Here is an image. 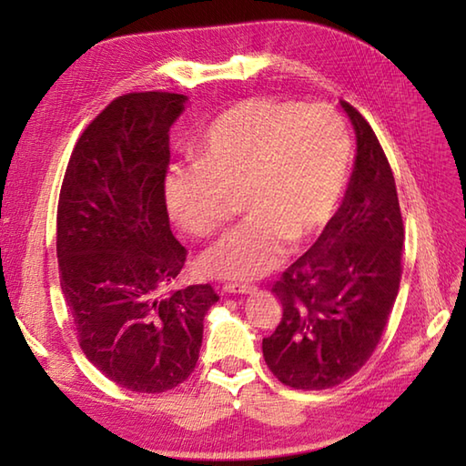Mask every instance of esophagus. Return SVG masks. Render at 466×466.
Listing matches in <instances>:
<instances>
[{"label": "esophagus", "instance_id": "1", "mask_svg": "<svg viewBox=\"0 0 466 466\" xmlns=\"http://www.w3.org/2000/svg\"><path fill=\"white\" fill-rule=\"evenodd\" d=\"M222 290H224L226 294H250L254 289H252V286L232 282V284H224Z\"/></svg>", "mask_w": 466, "mask_h": 466}]
</instances>
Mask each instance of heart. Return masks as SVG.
Wrapping results in <instances>:
<instances>
[{"instance_id":"obj_1","label":"heart","mask_w":466,"mask_h":466,"mask_svg":"<svg viewBox=\"0 0 466 466\" xmlns=\"http://www.w3.org/2000/svg\"><path fill=\"white\" fill-rule=\"evenodd\" d=\"M196 156L198 164L166 176L167 212L187 234L208 236L240 194L248 218L206 248L198 268L248 282L276 268L289 242H309L332 222L349 182L350 137L329 106L252 97L206 127Z\"/></svg>"}]
</instances>
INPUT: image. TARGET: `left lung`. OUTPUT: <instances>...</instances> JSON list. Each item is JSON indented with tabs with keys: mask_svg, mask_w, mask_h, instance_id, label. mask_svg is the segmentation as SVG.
I'll use <instances>...</instances> for the list:
<instances>
[{
	"mask_svg": "<svg viewBox=\"0 0 466 466\" xmlns=\"http://www.w3.org/2000/svg\"><path fill=\"white\" fill-rule=\"evenodd\" d=\"M340 106L356 136L349 190L319 240L272 289L282 320L262 340L272 374L296 390L330 389L362 369L400 284L404 228L392 170L369 122Z\"/></svg>",
	"mask_w": 466,
	"mask_h": 466,
	"instance_id": "obj_1",
	"label": "left lung"
}]
</instances>
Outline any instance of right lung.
Masks as SVG:
<instances>
[{"instance_id": "1", "label": "right lung", "mask_w": 466, "mask_h": 466, "mask_svg": "<svg viewBox=\"0 0 466 466\" xmlns=\"http://www.w3.org/2000/svg\"><path fill=\"white\" fill-rule=\"evenodd\" d=\"M187 96L127 94L86 127L57 204L59 284L80 346L122 389L164 392L192 374L210 284L164 296L186 248L166 210L170 127Z\"/></svg>"}]
</instances>
